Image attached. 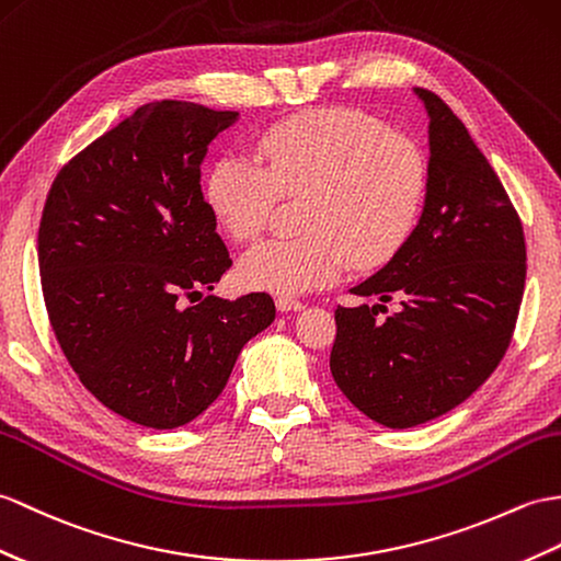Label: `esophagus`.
I'll return each instance as SVG.
<instances>
[{"label": "esophagus", "mask_w": 561, "mask_h": 561, "mask_svg": "<svg viewBox=\"0 0 561 561\" xmlns=\"http://www.w3.org/2000/svg\"><path fill=\"white\" fill-rule=\"evenodd\" d=\"M275 304H277L279 312H296V310L306 308L301 301H296V298H289V296H277Z\"/></svg>", "instance_id": "obj_1"}]
</instances>
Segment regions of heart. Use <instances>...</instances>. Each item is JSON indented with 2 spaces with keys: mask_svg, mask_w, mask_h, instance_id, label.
<instances>
[{
  "mask_svg": "<svg viewBox=\"0 0 561 561\" xmlns=\"http://www.w3.org/2000/svg\"><path fill=\"white\" fill-rule=\"evenodd\" d=\"M263 167L225 154L205 181L213 215L233 241L267 227L279 195H308L304 239H272L239 263L257 291L296 296L328 286L351 263H385L407 241L425 193V160L409 138L356 110H316L286 119L257 140Z\"/></svg>",
  "mask_w": 561,
  "mask_h": 561,
  "instance_id": "heart-1",
  "label": "heart"
}]
</instances>
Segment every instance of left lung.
Instances as JSON below:
<instances>
[{
  "label": "left lung",
  "instance_id": "left-lung-1",
  "mask_svg": "<svg viewBox=\"0 0 561 561\" xmlns=\"http://www.w3.org/2000/svg\"><path fill=\"white\" fill-rule=\"evenodd\" d=\"M427 114L419 225L389 263L351 289L375 306L334 310L330 370L370 421L413 427L459 407L500 366L526 284L524 227L502 181L445 102L413 88ZM397 297L402 308L376 318Z\"/></svg>",
  "mask_w": 561,
  "mask_h": 561
}]
</instances>
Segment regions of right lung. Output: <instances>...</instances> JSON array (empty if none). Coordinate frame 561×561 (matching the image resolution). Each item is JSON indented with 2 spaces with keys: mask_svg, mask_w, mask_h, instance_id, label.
Listing matches in <instances>:
<instances>
[{
  "mask_svg": "<svg viewBox=\"0 0 561 561\" xmlns=\"http://www.w3.org/2000/svg\"><path fill=\"white\" fill-rule=\"evenodd\" d=\"M237 119L148 102L78 152L47 195L37 263L51 330L88 392L142 427L198 419L275 320L270 294L184 306L231 265L201 164Z\"/></svg>",
  "mask_w": 561,
  "mask_h": 561,
  "instance_id": "1",
  "label": "right lung"
}]
</instances>
